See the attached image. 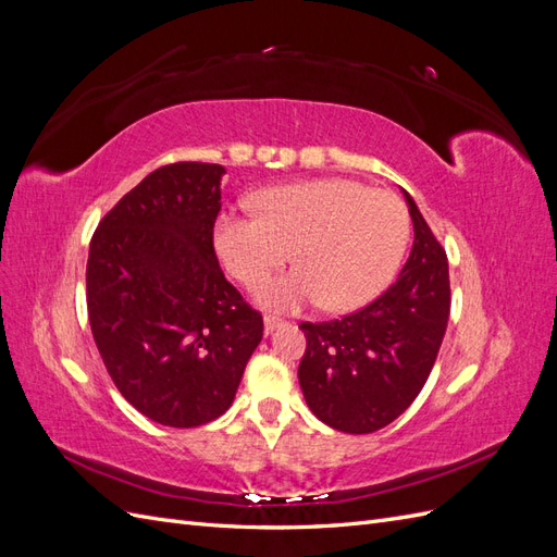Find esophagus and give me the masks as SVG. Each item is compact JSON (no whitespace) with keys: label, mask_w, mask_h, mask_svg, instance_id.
<instances>
[{"label":"esophagus","mask_w":557,"mask_h":557,"mask_svg":"<svg viewBox=\"0 0 557 557\" xmlns=\"http://www.w3.org/2000/svg\"><path fill=\"white\" fill-rule=\"evenodd\" d=\"M283 325V320L281 318H276V315H264V332L267 334H272L276 327H281Z\"/></svg>","instance_id":"34e87169"}]
</instances>
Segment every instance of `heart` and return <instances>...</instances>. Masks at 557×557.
<instances>
[{
    "label": "heart",
    "instance_id": "b5f03b06",
    "mask_svg": "<svg viewBox=\"0 0 557 557\" xmlns=\"http://www.w3.org/2000/svg\"><path fill=\"white\" fill-rule=\"evenodd\" d=\"M256 215L223 211L213 246L227 272L252 285L287 259L293 273L256 285L258 305L297 311L323 305L356 311L393 281L411 237L404 201L352 178H318L262 190Z\"/></svg>",
    "mask_w": 557,
    "mask_h": 557
}]
</instances>
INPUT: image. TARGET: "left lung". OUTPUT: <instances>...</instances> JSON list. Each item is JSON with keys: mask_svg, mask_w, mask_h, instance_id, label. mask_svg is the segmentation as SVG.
<instances>
[{"mask_svg": "<svg viewBox=\"0 0 557 557\" xmlns=\"http://www.w3.org/2000/svg\"><path fill=\"white\" fill-rule=\"evenodd\" d=\"M413 248L397 281L364 309L330 323H301L299 385L325 425L369 434L411 407L432 372L450 313L446 250L404 190Z\"/></svg>", "mask_w": 557, "mask_h": 557, "instance_id": "left-lung-1", "label": "left lung"}]
</instances>
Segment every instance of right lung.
I'll return each mask as SVG.
<instances>
[{"mask_svg": "<svg viewBox=\"0 0 557 557\" xmlns=\"http://www.w3.org/2000/svg\"><path fill=\"white\" fill-rule=\"evenodd\" d=\"M225 166L150 172L97 225L86 269L88 318L121 395L166 428L223 416L262 339V315L213 250Z\"/></svg>", "mask_w": 557, "mask_h": 557, "instance_id": "1", "label": "right lung"}]
</instances>
